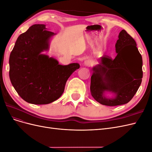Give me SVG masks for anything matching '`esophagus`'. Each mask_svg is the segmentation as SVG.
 I'll use <instances>...</instances> for the list:
<instances>
[{"label":"esophagus","instance_id":"esophagus-1","mask_svg":"<svg viewBox=\"0 0 152 152\" xmlns=\"http://www.w3.org/2000/svg\"><path fill=\"white\" fill-rule=\"evenodd\" d=\"M93 65V62L91 60H86L84 62V66H91Z\"/></svg>","mask_w":152,"mask_h":152}]
</instances>
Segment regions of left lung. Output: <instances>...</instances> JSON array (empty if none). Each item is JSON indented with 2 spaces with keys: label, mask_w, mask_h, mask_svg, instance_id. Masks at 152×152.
<instances>
[{
  "label": "left lung",
  "mask_w": 152,
  "mask_h": 152,
  "mask_svg": "<svg viewBox=\"0 0 152 152\" xmlns=\"http://www.w3.org/2000/svg\"><path fill=\"white\" fill-rule=\"evenodd\" d=\"M115 44L117 54L113 59L104 55L93 66L91 78V93L94 99L106 106H117L129 102L141 84V55L135 40L122 30ZM112 94L111 97L107 96Z\"/></svg>",
  "instance_id": "8db88e82"
}]
</instances>
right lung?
<instances>
[{
	"label": "right lung",
	"instance_id": "obj_1",
	"mask_svg": "<svg viewBox=\"0 0 152 152\" xmlns=\"http://www.w3.org/2000/svg\"><path fill=\"white\" fill-rule=\"evenodd\" d=\"M56 34L45 25L35 24L18 37L10 56V78L20 97L34 104H46L63 93L68 79L79 63L59 65L56 59L44 54Z\"/></svg>",
	"mask_w": 152,
	"mask_h": 152
}]
</instances>
